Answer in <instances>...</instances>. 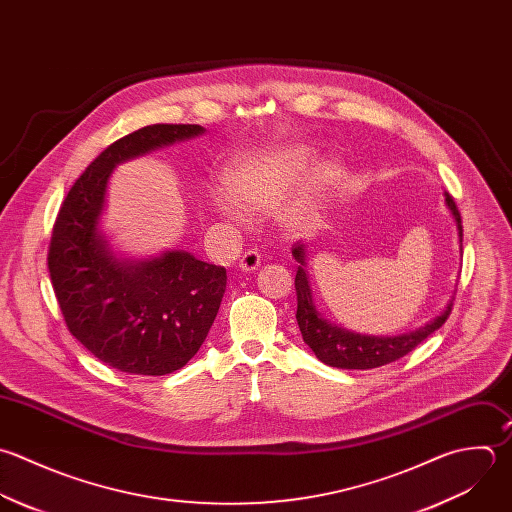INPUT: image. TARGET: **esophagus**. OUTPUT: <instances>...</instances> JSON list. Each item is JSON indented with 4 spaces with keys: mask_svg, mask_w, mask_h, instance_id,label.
Here are the masks:
<instances>
[{
    "mask_svg": "<svg viewBox=\"0 0 512 512\" xmlns=\"http://www.w3.org/2000/svg\"><path fill=\"white\" fill-rule=\"evenodd\" d=\"M261 265V255L255 251V249H247L241 259H239V269L249 273V271H255L257 267Z\"/></svg>",
    "mask_w": 512,
    "mask_h": 512,
    "instance_id": "obj_1",
    "label": "esophagus"
}]
</instances>
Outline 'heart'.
<instances>
[{
  "label": "heart",
  "mask_w": 512,
  "mask_h": 512,
  "mask_svg": "<svg viewBox=\"0 0 512 512\" xmlns=\"http://www.w3.org/2000/svg\"><path fill=\"white\" fill-rule=\"evenodd\" d=\"M313 163L315 153L307 145H279L247 155L233 163L223 175L225 189L238 205L221 193L211 195V205L223 219L241 223V209L261 213L277 207L305 179ZM337 175V163H323L303 193L283 209V223L293 231L311 227L319 215L323 197Z\"/></svg>",
  "instance_id": "obj_1"
}]
</instances>
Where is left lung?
I'll return each instance as SVG.
<instances>
[{
  "instance_id": "left-lung-1",
  "label": "left lung",
  "mask_w": 512,
  "mask_h": 512,
  "mask_svg": "<svg viewBox=\"0 0 512 512\" xmlns=\"http://www.w3.org/2000/svg\"><path fill=\"white\" fill-rule=\"evenodd\" d=\"M445 203L449 211L455 217L457 231H459V243L463 253V223L461 213L449 193H445ZM295 261L299 263L297 275H295V291H297V323L303 335V341L311 347V351L317 355L319 361H323L329 367L337 369H375L389 365L407 353H411L419 343H423L429 335H433L437 329L443 327V323L449 319L453 309V299L449 301L447 309L425 323L423 327L393 335V337H375V335H361L347 331L343 327L333 325L327 321L315 305L309 271H307V247L303 243H295L291 249Z\"/></svg>"
}]
</instances>
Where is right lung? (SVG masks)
Returning a JSON list of instances; mask_svg holds the SVG:
<instances>
[{
    "mask_svg": "<svg viewBox=\"0 0 512 512\" xmlns=\"http://www.w3.org/2000/svg\"><path fill=\"white\" fill-rule=\"evenodd\" d=\"M201 133V125L155 123L117 139L79 175L55 219L47 267L65 325L93 357L121 373L161 377L181 369L217 317L225 267L177 249L123 259L99 229L119 163Z\"/></svg>",
    "mask_w": 512,
    "mask_h": 512,
    "instance_id": "add662e5",
    "label": "right lung"
}]
</instances>
